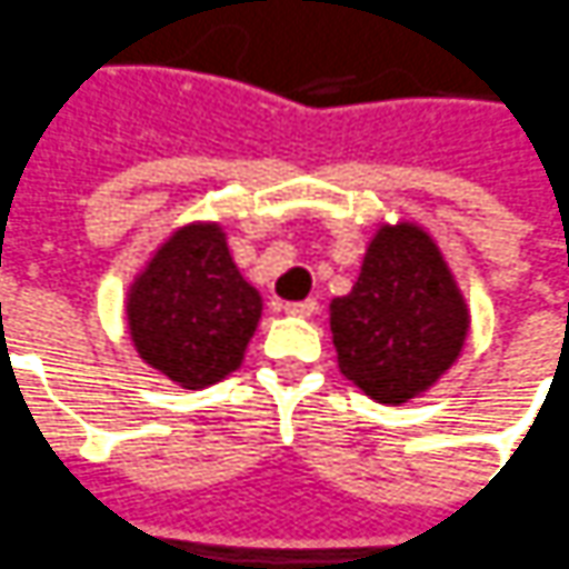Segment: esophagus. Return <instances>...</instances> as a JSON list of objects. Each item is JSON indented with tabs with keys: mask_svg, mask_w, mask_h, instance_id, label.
Instances as JSON below:
<instances>
[{
	"mask_svg": "<svg viewBox=\"0 0 569 569\" xmlns=\"http://www.w3.org/2000/svg\"><path fill=\"white\" fill-rule=\"evenodd\" d=\"M316 310H319L316 300H300V303H288V307H284V312H288V316H297V319H310Z\"/></svg>",
	"mask_w": 569,
	"mask_h": 569,
	"instance_id": "esophagus-1",
	"label": "esophagus"
}]
</instances>
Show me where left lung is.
Here are the masks:
<instances>
[{
  "label": "left lung",
  "instance_id": "left-lung-1",
  "mask_svg": "<svg viewBox=\"0 0 569 569\" xmlns=\"http://www.w3.org/2000/svg\"><path fill=\"white\" fill-rule=\"evenodd\" d=\"M338 369L363 395L398 407L432 391L470 335V303L438 240L417 222H382L363 269L329 307Z\"/></svg>",
  "mask_w": 569,
  "mask_h": 569
}]
</instances>
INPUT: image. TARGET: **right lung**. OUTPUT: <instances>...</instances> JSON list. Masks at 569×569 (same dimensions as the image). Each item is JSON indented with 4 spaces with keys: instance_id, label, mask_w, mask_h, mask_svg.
<instances>
[{
    "instance_id": "1",
    "label": "right lung",
    "mask_w": 569,
    "mask_h": 569,
    "mask_svg": "<svg viewBox=\"0 0 569 569\" xmlns=\"http://www.w3.org/2000/svg\"><path fill=\"white\" fill-rule=\"evenodd\" d=\"M262 319V297L240 276L222 222L174 228L133 272L124 322L137 357L187 391L228 379Z\"/></svg>"
}]
</instances>
